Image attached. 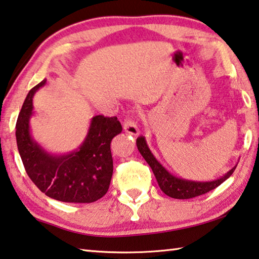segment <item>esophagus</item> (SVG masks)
Listing matches in <instances>:
<instances>
[{
	"label": "esophagus",
	"mask_w": 259,
	"mask_h": 259,
	"mask_svg": "<svg viewBox=\"0 0 259 259\" xmlns=\"http://www.w3.org/2000/svg\"><path fill=\"white\" fill-rule=\"evenodd\" d=\"M123 129H124L125 133L133 135V136H137V135H139V129L136 122L130 120V118H125L124 122H123Z\"/></svg>",
	"instance_id": "1"
}]
</instances>
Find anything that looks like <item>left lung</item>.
Returning <instances> with one entry per match:
<instances>
[{
    "label": "left lung",
    "instance_id": "left-lung-1",
    "mask_svg": "<svg viewBox=\"0 0 259 259\" xmlns=\"http://www.w3.org/2000/svg\"><path fill=\"white\" fill-rule=\"evenodd\" d=\"M138 151L141 152L143 158L149 163L152 168V171L157 179L158 184L162 192H165L167 196L176 199H189L194 197L206 194V192L213 190L217 187H219L221 183L225 182L229 176L235 170L236 166H234L231 170L227 171L220 179L213 180V181H191V180H186L181 178H176L173 174H170L161 163H160L157 158L154 157L151 150L147 146L145 137H138L136 141Z\"/></svg>",
    "mask_w": 259,
    "mask_h": 259
}]
</instances>
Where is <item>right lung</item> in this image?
I'll use <instances>...</instances> for the list:
<instances>
[{
    "instance_id": "1",
    "label": "right lung",
    "mask_w": 259,
    "mask_h": 259,
    "mask_svg": "<svg viewBox=\"0 0 259 259\" xmlns=\"http://www.w3.org/2000/svg\"><path fill=\"white\" fill-rule=\"evenodd\" d=\"M46 79L28 92L16 123V139L28 178L45 195L64 203H93L108 191L113 175L110 142L122 131L116 116L92 117L88 135L77 150L52 154L31 135L34 93Z\"/></svg>"
}]
</instances>
